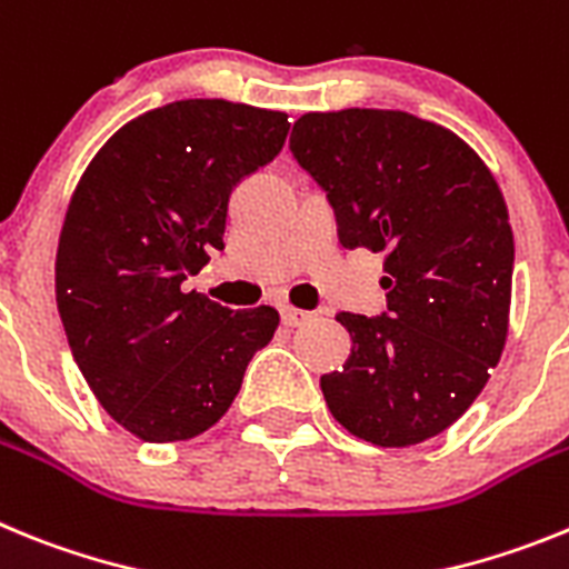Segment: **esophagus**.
<instances>
[{
    "instance_id": "obj_1",
    "label": "esophagus",
    "mask_w": 569,
    "mask_h": 569,
    "mask_svg": "<svg viewBox=\"0 0 569 569\" xmlns=\"http://www.w3.org/2000/svg\"><path fill=\"white\" fill-rule=\"evenodd\" d=\"M309 318H312V315L303 312V309H291V306H283V309H280V320H283L286 326H300Z\"/></svg>"
}]
</instances>
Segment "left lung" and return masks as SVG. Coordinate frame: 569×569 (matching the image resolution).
Segmentation results:
<instances>
[{
    "label": "left lung",
    "mask_w": 569,
    "mask_h": 569,
    "mask_svg": "<svg viewBox=\"0 0 569 569\" xmlns=\"http://www.w3.org/2000/svg\"><path fill=\"white\" fill-rule=\"evenodd\" d=\"M291 157L326 191L346 249L383 251L387 312H340L352 355L320 378L335 421L409 447L461 418L507 340L510 214L481 157L407 111L303 113Z\"/></svg>",
    "instance_id": "8db88e82"
}]
</instances>
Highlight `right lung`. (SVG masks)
Masks as SVG:
<instances>
[{
	"label": "right lung",
	"mask_w": 569,
	"mask_h": 569,
	"mask_svg": "<svg viewBox=\"0 0 569 569\" xmlns=\"http://www.w3.org/2000/svg\"><path fill=\"white\" fill-rule=\"evenodd\" d=\"M289 117L180 100L122 126L79 180L57 251V306L79 372L113 421L186 441L231 407L280 318L182 291L223 251L237 182L280 154Z\"/></svg>",
	"instance_id": "right-lung-1"
}]
</instances>
